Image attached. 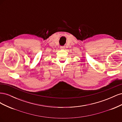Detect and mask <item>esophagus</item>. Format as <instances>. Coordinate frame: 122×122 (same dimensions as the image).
Returning <instances> with one entry per match:
<instances>
[{"label": "esophagus", "mask_w": 122, "mask_h": 122, "mask_svg": "<svg viewBox=\"0 0 122 122\" xmlns=\"http://www.w3.org/2000/svg\"><path fill=\"white\" fill-rule=\"evenodd\" d=\"M65 47V46H61V49H64Z\"/></svg>", "instance_id": "esophagus-1"}]
</instances>
